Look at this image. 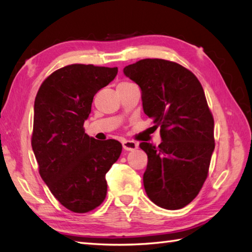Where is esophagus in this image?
Here are the masks:
<instances>
[{
    "label": "esophagus",
    "mask_w": 252,
    "mask_h": 252,
    "mask_svg": "<svg viewBox=\"0 0 252 252\" xmlns=\"http://www.w3.org/2000/svg\"><path fill=\"white\" fill-rule=\"evenodd\" d=\"M122 146L125 150L132 151V150H135V149L138 148V143L134 141H131V140H123Z\"/></svg>",
    "instance_id": "1"
}]
</instances>
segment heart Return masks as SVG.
I'll list each match as a JSON object with an SVG mask.
<instances>
[{
  "mask_svg": "<svg viewBox=\"0 0 252 252\" xmlns=\"http://www.w3.org/2000/svg\"><path fill=\"white\" fill-rule=\"evenodd\" d=\"M122 83H129V82H121L120 84H122Z\"/></svg>",
  "mask_w": 252,
  "mask_h": 252,
  "instance_id": "1",
  "label": "heart"
}]
</instances>
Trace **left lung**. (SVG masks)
Segmentation results:
<instances>
[{
	"label": "left lung",
	"mask_w": 252,
	"mask_h": 252,
	"mask_svg": "<svg viewBox=\"0 0 252 252\" xmlns=\"http://www.w3.org/2000/svg\"><path fill=\"white\" fill-rule=\"evenodd\" d=\"M123 72L141 88L144 113L162 136L158 147L140 143L148 156L144 189L157 206L181 209L201 190L215 150V121L202 85L168 60L143 59Z\"/></svg>",
	"instance_id": "obj_1"
}]
</instances>
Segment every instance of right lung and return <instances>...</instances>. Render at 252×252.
Masks as SVG:
<instances>
[{
  "label": "right lung",
  "mask_w": 252,
  "mask_h": 252,
  "mask_svg": "<svg viewBox=\"0 0 252 252\" xmlns=\"http://www.w3.org/2000/svg\"><path fill=\"white\" fill-rule=\"evenodd\" d=\"M118 67L70 64L42 82L34 101L32 149L39 173L58 201L75 213L93 210L106 197L105 174L122 151L114 139L84 132L93 96Z\"/></svg>",
  "instance_id": "right-lung-1"
}]
</instances>
